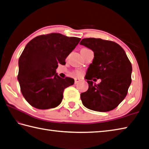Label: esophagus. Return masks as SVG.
Returning a JSON list of instances; mask_svg holds the SVG:
<instances>
[{
  "mask_svg": "<svg viewBox=\"0 0 149 149\" xmlns=\"http://www.w3.org/2000/svg\"><path fill=\"white\" fill-rule=\"evenodd\" d=\"M79 82H80V79H77V78H75V84H77Z\"/></svg>",
  "mask_w": 149,
  "mask_h": 149,
  "instance_id": "esophagus-1",
  "label": "esophagus"
}]
</instances>
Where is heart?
Listing matches in <instances>:
<instances>
[{"instance_id": "1", "label": "heart", "mask_w": 149, "mask_h": 149, "mask_svg": "<svg viewBox=\"0 0 149 149\" xmlns=\"http://www.w3.org/2000/svg\"><path fill=\"white\" fill-rule=\"evenodd\" d=\"M76 74H77V75H81L82 74V72H80V71H77V72H76Z\"/></svg>"}]
</instances>
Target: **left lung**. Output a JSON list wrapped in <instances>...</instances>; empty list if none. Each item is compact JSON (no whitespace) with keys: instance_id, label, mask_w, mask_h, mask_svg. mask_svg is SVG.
<instances>
[{"instance_id":"obj_1","label":"left lung","mask_w":149,"mask_h":149,"mask_svg":"<svg viewBox=\"0 0 149 149\" xmlns=\"http://www.w3.org/2000/svg\"><path fill=\"white\" fill-rule=\"evenodd\" d=\"M80 44L94 52L87 71L89 87L81 94L82 102L93 111H111L127 95L131 83V63L124 50L111 41L90 38L83 39ZM93 77L100 78L101 83L96 85L89 81Z\"/></svg>"}]
</instances>
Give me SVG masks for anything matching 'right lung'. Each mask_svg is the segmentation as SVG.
Listing matches in <instances>:
<instances>
[{
	"label": "right lung",
	"mask_w": 149,
	"mask_h": 149,
	"mask_svg": "<svg viewBox=\"0 0 149 149\" xmlns=\"http://www.w3.org/2000/svg\"><path fill=\"white\" fill-rule=\"evenodd\" d=\"M81 38L51 33L34 38L27 44L18 60V80L27 102L39 109L54 108L61 104L64 90L74 83L56 73Z\"/></svg>",
	"instance_id": "add662e5"
}]
</instances>
